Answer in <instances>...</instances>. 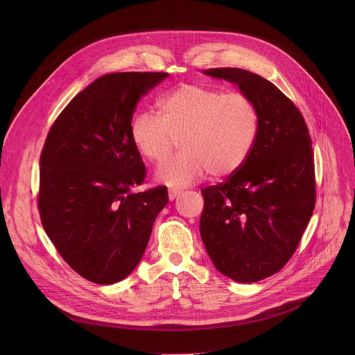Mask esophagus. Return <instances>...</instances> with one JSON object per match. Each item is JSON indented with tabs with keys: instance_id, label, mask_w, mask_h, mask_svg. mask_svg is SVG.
Instances as JSON below:
<instances>
[{
	"instance_id": "esophagus-1",
	"label": "esophagus",
	"mask_w": 355,
	"mask_h": 355,
	"mask_svg": "<svg viewBox=\"0 0 355 355\" xmlns=\"http://www.w3.org/2000/svg\"><path fill=\"white\" fill-rule=\"evenodd\" d=\"M181 192H182V189H180V188H170L168 189V199L174 200Z\"/></svg>"
}]
</instances>
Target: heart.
I'll use <instances>...</instances> for the list:
<instances>
[{
    "instance_id": "b5f03b06",
    "label": "heart",
    "mask_w": 355,
    "mask_h": 355,
    "mask_svg": "<svg viewBox=\"0 0 355 355\" xmlns=\"http://www.w3.org/2000/svg\"><path fill=\"white\" fill-rule=\"evenodd\" d=\"M259 128L257 107L247 94L182 84L159 101V115L143 111L130 123L140 156L166 162L175 140L182 151L157 171L168 185H187L204 175L226 177L245 162Z\"/></svg>"
}]
</instances>
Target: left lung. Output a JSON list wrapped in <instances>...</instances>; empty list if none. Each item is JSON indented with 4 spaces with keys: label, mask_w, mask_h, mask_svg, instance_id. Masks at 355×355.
Listing matches in <instances>:
<instances>
[{
    "label": "left lung",
    "mask_w": 355,
    "mask_h": 355,
    "mask_svg": "<svg viewBox=\"0 0 355 355\" xmlns=\"http://www.w3.org/2000/svg\"><path fill=\"white\" fill-rule=\"evenodd\" d=\"M205 73L237 84L254 101L259 128L241 167L200 189L199 232L219 272L257 282L291 260L313 214L312 139L300 111L271 81L234 67Z\"/></svg>",
    "instance_id": "8db88e82"
}]
</instances>
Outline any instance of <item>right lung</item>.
Instances as JSON below:
<instances>
[{
  "label": "right lung",
  "instance_id": "1",
  "mask_svg": "<svg viewBox=\"0 0 355 355\" xmlns=\"http://www.w3.org/2000/svg\"><path fill=\"white\" fill-rule=\"evenodd\" d=\"M167 73H112L78 92L50 128L40 153L37 209L62 259L108 285L139 264L167 205V187L143 192L146 167L130 137L139 99Z\"/></svg>",
  "mask_w": 355,
  "mask_h": 355
}]
</instances>
